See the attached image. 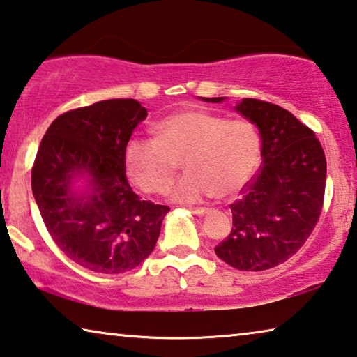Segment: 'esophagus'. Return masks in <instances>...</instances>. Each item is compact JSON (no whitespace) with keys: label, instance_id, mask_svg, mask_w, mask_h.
<instances>
[{"label":"esophagus","instance_id":"34e87169","mask_svg":"<svg viewBox=\"0 0 357 357\" xmlns=\"http://www.w3.org/2000/svg\"><path fill=\"white\" fill-rule=\"evenodd\" d=\"M190 211L198 217H204L209 213V209H206V208H190Z\"/></svg>","mask_w":357,"mask_h":357}]
</instances>
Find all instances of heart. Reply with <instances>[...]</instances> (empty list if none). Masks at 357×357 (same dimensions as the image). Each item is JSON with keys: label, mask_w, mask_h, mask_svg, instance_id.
Wrapping results in <instances>:
<instances>
[{"label": "heart", "mask_w": 357, "mask_h": 357, "mask_svg": "<svg viewBox=\"0 0 357 357\" xmlns=\"http://www.w3.org/2000/svg\"><path fill=\"white\" fill-rule=\"evenodd\" d=\"M259 159L261 138L250 121L195 108L162 119L155 138H132L124 151L129 178L146 193H165L183 162L187 173L170 197L184 203L238 195L257 173Z\"/></svg>", "instance_id": "heart-1"}]
</instances>
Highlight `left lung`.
Returning a JSON list of instances; mask_svg holds the SVG:
<instances>
[{
    "label": "left lung",
    "instance_id": "obj_1",
    "mask_svg": "<svg viewBox=\"0 0 357 357\" xmlns=\"http://www.w3.org/2000/svg\"><path fill=\"white\" fill-rule=\"evenodd\" d=\"M236 110L257 124L263 162L243 198L229 204L233 228L214 252L231 268L266 271L291 258L315 228L324 202L326 155L315 132L285 108L243 99Z\"/></svg>",
    "mask_w": 357,
    "mask_h": 357
}]
</instances>
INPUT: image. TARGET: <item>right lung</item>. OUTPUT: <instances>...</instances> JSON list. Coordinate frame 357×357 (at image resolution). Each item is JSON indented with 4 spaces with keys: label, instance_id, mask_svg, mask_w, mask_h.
<instances>
[{
    "label": "right lung",
    "instance_id": "right-lung-1",
    "mask_svg": "<svg viewBox=\"0 0 357 357\" xmlns=\"http://www.w3.org/2000/svg\"><path fill=\"white\" fill-rule=\"evenodd\" d=\"M148 116L135 99L100 100L66 112L47 129L31 170L42 220L72 261L100 274L137 268L154 250L164 204L140 200L126 178L124 151ZM88 174L90 190L71 192Z\"/></svg>",
    "mask_w": 357,
    "mask_h": 357
}]
</instances>
